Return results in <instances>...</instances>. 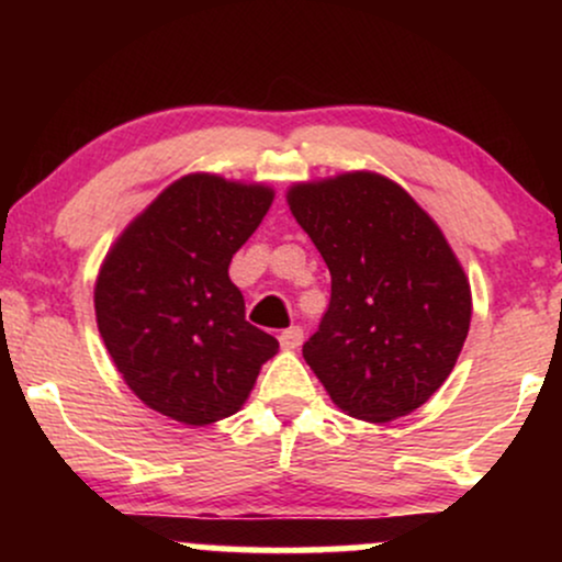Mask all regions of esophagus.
Listing matches in <instances>:
<instances>
[{
  "mask_svg": "<svg viewBox=\"0 0 562 562\" xmlns=\"http://www.w3.org/2000/svg\"><path fill=\"white\" fill-rule=\"evenodd\" d=\"M301 344H303L301 327H288V330L280 333V346L288 348V351H293V348H299Z\"/></svg>",
  "mask_w": 562,
  "mask_h": 562,
  "instance_id": "1",
  "label": "esophagus"
}]
</instances>
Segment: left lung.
Returning <instances> with one entry per match:
<instances>
[{
	"mask_svg": "<svg viewBox=\"0 0 562 562\" xmlns=\"http://www.w3.org/2000/svg\"><path fill=\"white\" fill-rule=\"evenodd\" d=\"M330 269V303L303 359L351 417L389 423L449 378L470 327V285L441 229L391 179L340 173L288 192Z\"/></svg>",
	"mask_w": 562,
	"mask_h": 562,
	"instance_id": "1",
	"label": "left lung"
}]
</instances>
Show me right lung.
Wrapping results in <instances>:
<instances>
[{"instance_id":"1","label":"right lung","mask_w":562,"mask_h":562,"mask_svg":"<svg viewBox=\"0 0 562 562\" xmlns=\"http://www.w3.org/2000/svg\"><path fill=\"white\" fill-rule=\"evenodd\" d=\"M272 190L190 173L128 224L94 288L97 327L126 385L150 409L209 425L240 409L274 335L245 322L229 261Z\"/></svg>"}]
</instances>
